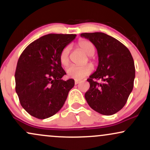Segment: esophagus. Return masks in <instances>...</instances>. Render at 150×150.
<instances>
[{
  "instance_id": "obj_1",
  "label": "esophagus",
  "mask_w": 150,
  "mask_h": 150,
  "mask_svg": "<svg viewBox=\"0 0 150 150\" xmlns=\"http://www.w3.org/2000/svg\"><path fill=\"white\" fill-rule=\"evenodd\" d=\"M79 83H80V81L77 80H75V85H77V84H79Z\"/></svg>"
}]
</instances>
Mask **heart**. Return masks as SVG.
Instances as JSON below:
<instances>
[{
	"label": "heart",
	"mask_w": 150,
	"mask_h": 150,
	"mask_svg": "<svg viewBox=\"0 0 150 150\" xmlns=\"http://www.w3.org/2000/svg\"><path fill=\"white\" fill-rule=\"evenodd\" d=\"M78 47L82 50L87 56H91L94 53V44L92 42L85 39H81L77 43ZM70 51V46L69 45L65 46L59 55L60 63L63 66H67L69 64V54ZM93 67L91 65L87 64L85 65H71L67 68V76L70 78L75 80H81L92 73Z\"/></svg>",
	"instance_id": "b5f03b06"
}]
</instances>
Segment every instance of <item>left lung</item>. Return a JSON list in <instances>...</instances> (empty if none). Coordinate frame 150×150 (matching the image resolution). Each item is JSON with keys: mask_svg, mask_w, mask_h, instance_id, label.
Masks as SVG:
<instances>
[{"mask_svg": "<svg viewBox=\"0 0 150 150\" xmlns=\"http://www.w3.org/2000/svg\"><path fill=\"white\" fill-rule=\"evenodd\" d=\"M95 46L99 57L97 70L89 76V89L85 97L92 109L109 116L119 111L126 104L133 88L135 68L128 48L102 32L82 33ZM100 79L99 83L96 80Z\"/></svg>", "mask_w": 150, "mask_h": 150, "instance_id": "obj_1", "label": "left lung"}]
</instances>
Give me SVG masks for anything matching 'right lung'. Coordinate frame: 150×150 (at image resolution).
I'll use <instances>...</instances> for the list:
<instances>
[{"instance_id": "1", "label": "right lung", "mask_w": 150, "mask_h": 150, "mask_svg": "<svg viewBox=\"0 0 150 150\" xmlns=\"http://www.w3.org/2000/svg\"><path fill=\"white\" fill-rule=\"evenodd\" d=\"M75 37L46 34L31 43L20 55L15 74V91L21 106L31 116L45 119L63 107L75 81L61 79L66 73L59 55Z\"/></svg>"}]
</instances>
